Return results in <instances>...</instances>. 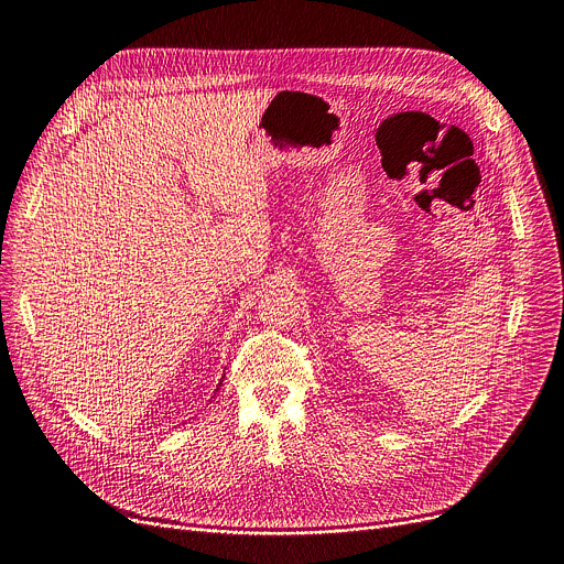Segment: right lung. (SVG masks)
<instances>
[{
    "mask_svg": "<svg viewBox=\"0 0 564 564\" xmlns=\"http://www.w3.org/2000/svg\"><path fill=\"white\" fill-rule=\"evenodd\" d=\"M223 379H225V373H223ZM223 379H220V383H218V388H216V392H218V390H220V386H223ZM216 392H213V394H216ZM210 399H213V397H210Z\"/></svg>",
    "mask_w": 564,
    "mask_h": 564,
    "instance_id": "obj_1",
    "label": "right lung"
}]
</instances>
